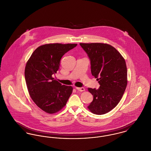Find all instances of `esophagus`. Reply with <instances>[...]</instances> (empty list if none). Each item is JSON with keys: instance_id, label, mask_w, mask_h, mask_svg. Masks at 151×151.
Returning a JSON list of instances; mask_svg holds the SVG:
<instances>
[{"instance_id": "obj_1", "label": "esophagus", "mask_w": 151, "mask_h": 151, "mask_svg": "<svg viewBox=\"0 0 151 151\" xmlns=\"http://www.w3.org/2000/svg\"><path fill=\"white\" fill-rule=\"evenodd\" d=\"M76 89L78 90V91H85V88H76Z\"/></svg>"}]
</instances>
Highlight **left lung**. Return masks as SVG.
Listing matches in <instances>:
<instances>
[{"mask_svg": "<svg viewBox=\"0 0 151 151\" xmlns=\"http://www.w3.org/2000/svg\"><path fill=\"white\" fill-rule=\"evenodd\" d=\"M80 44L91 60V74L100 85L98 89L88 88L93 100L88 108L96 114H105L117 106L126 89L128 80L125 60L109 44Z\"/></svg>", "mask_w": 151, "mask_h": 151, "instance_id": "obj_1", "label": "left lung"}]
</instances>
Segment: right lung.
<instances>
[{
  "label": "right lung",
  "mask_w": 151,
  "mask_h": 151,
  "mask_svg": "<svg viewBox=\"0 0 151 151\" xmlns=\"http://www.w3.org/2000/svg\"><path fill=\"white\" fill-rule=\"evenodd\" d=\"M77 44L48 43L41 45L27 60L24 76L29 95L34 103L49 114L60 111L69 99L73 87L53 80L62 57Z\"/></svg>",
  "instance_id": "1"
}]
</instances>
